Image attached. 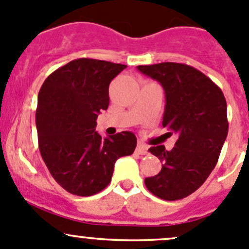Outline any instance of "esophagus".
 I'll return each instance as SVG.
<instances>
[{"mask_svg": "<svg viewBox=\"0 0 249 249\" xmlns=\"http://www.w3.org/2000/svg\"><path fill=\"white\" fill-rule=\"evenodd\" d=\"M136 153L140 155H145L147 154V145L143 144V143H137V147H136Z\"/></svg>", "mask_w": 249, "mask_h": 249, "instance_id": "1", "label": "esophagus"}]
</instances>
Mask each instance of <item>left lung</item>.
<instances>
[{"label": "left lung", "mask_w": 249, "mask_h": 249, "mask_svg": "<svg viewBox=\"0 0 249 249\" xmlns=\"http://www.w3.org/2000/svg\"><path fill=\"white\" fill-rule=\"evenodd\" d=\"M137 70L164 88L162 126L178 136L171 150L149 148L162 166L144 184L160 199L180 200L199 189L215 167L229 129L227 101L219 87L188 65L161 62Z\"/></svg>", "instance_id": "1"}]
</instances>
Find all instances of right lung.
<instances>
[{
    "mask_svg": "<svg viewBox=\"0 0 249 249\" xmlns=\"http://www.w3.org/2000/svg\"><path fill=\"white\" fill-rule=\"evenodd\" d=\"M125 65L77 59L53 72L38 92L36 127L42 159L71 194L90 196L109 184L114 164L131 155L136 136L122 131L101 137L97 115L109 105L108 88Z\"/></svg>",
    "mask_w": 249,
    "mask_h": 249,
    "instance_id": "1",
    "label": "right lung"
}]
</instances>
